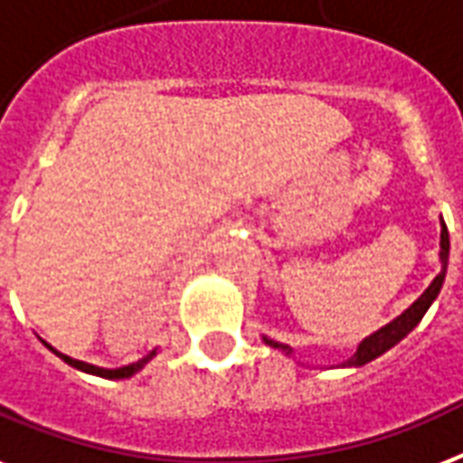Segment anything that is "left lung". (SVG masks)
Wrapping results in <instances>:
<instances>
[{
  "label": "left lung",
  "instance_id": "obj_1",
  "mask_svg": "<svg viewBox=\"0 0 463 463\" xmlns=\"http://www.w3.org/2000/svg\"><path fill=\"white\" fill-rule=\"evenodd\" d=\"M439 262H442V269H439V274L432 279V284L422 291V296H420L418 301L412 303L411 308H405L401 316L393 317L391 323H386V326L379 327L376 333H372L369 337H364V340L359 342L357 352H354L349 359H345L342 364H337L340 369H352V366L357 369V366H364L369 364V362H373L376 357H381V354L388 352L391 347H396L398 342L403 340V337H408V335L418 327L422 316H425L430 306L435 303V298L439 296V291H442L444 277H447V262H449V232H447L444 221H442V232H439ZM262 340L267 342L269 347L281 349L287 357L294 354V349L288 347V345H281V342L269 340V337H262Z\"/></svg>",
  "mask_w": 463,
  "mask_h": 463
}]
</instances>
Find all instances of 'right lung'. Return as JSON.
Masks as SVG:
<instances>
[{
  "instance_id": "obj_1",
  "label": "right lung",
  "mask_w": 463,
  "mask_h": 463,
  "mask_svg": "<svg viewBox=\"0 0 463 463\" xmlns=\"http://www.w3.org/2000/svg\"><path fill=\"white\" fill-rule=\"evenodd\" d=\"M43 345L51 352H55L62 362H67L70 366H75V369H80V372L84 373H91V376H101V379H130L133 373H137L143 366L150 362V359L157 354V349H153L150 354H146L143 359H137V362H133V364H126V366H118V369H104V366H94V364H87V362H80V359H72V357H67V354H62V352H58V349H52L48 342L43 340Z\"/></svg>"
}]
</instances>
